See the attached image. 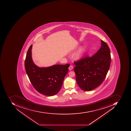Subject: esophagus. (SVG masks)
<instances>
[{"label":"esophagus","mask_w":131,"mask_h":131,"mask_svg":"<svg viewBox=\"0 0 131 131\" xmlns=\"http://www.w3.org/2000/svg\"><path fill=\"white\" fill-rule=\"evenodd\" d=\"M73 69V65H70V66L69 67V70H72Z\"/></svg>","instance_id":"obj_1"}]
</instances>
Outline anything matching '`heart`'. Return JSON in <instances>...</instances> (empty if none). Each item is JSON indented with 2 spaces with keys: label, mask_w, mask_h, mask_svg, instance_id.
<instances>
[{
  "label": "heart",
  "mask_w": 131,
  "mask_h": 131,
  "mask_svg": "<svg viewBox=\"0 0 131 131\" xmlns=\"http://www.w3.org/2000/svg\"><path fill=\"white\" fill-rule=\"evenodd\" d=\"M81 52H79V53H78V54L77 55V57H78V58H79L81 56Z\"/></svg>",
  "instance_id": "b5f03b06"
}]
</instances>
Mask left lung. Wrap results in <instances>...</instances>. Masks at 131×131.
<instances>
[{"label":"left lung","instance_id":"obj_1","mask_svg":"<svg viewBox=\"0 0 131 131\" xmlns=\"http://www.w3.org/2000/svg\"><path fill=\"white\" fill-rule=\"evenodd\" d=\"M111 52L107 44L101 40V47L92 56H87L74 62L76 80L83 91H89L101 85L111 64Z\"/></svg>","mask_w":131,"mask_h":131}]
</instances>
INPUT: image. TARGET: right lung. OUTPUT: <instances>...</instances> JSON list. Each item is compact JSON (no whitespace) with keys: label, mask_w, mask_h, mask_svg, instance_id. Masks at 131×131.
Masks as SVG:
<instances>
[{"label":"right lung","mask_w":131,"mask_h":131,"mask_svg":"<svg viewBox=\"0 0 131 131\" xmlns=\"http://www.w3.org/2000/svg\"><path fill=\"white\" fill-rule=\"evenodd\" d=\"M31 45L25 60V70L34 88L41 94L52 96L60 91L69 64H57L47 68H39L35 64L31 57Z\"/></svg>","instance_id":"add662e5"}]
</instances>
